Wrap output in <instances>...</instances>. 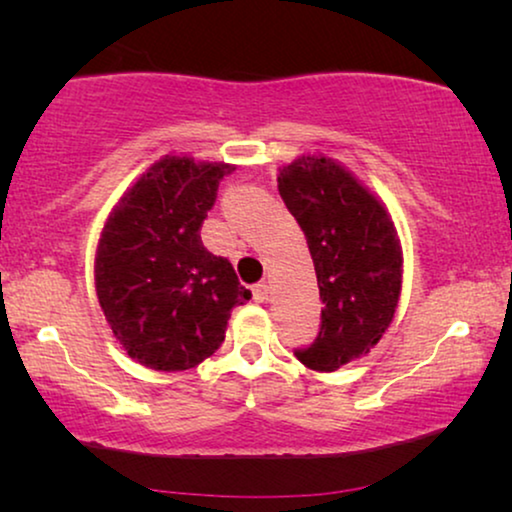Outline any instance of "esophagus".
Instances as JSON below:
<instances>
[{
	"label": "esophagus",
	"mask_w": 512,
	"mask_h": 512,
	"mask_svg": "<svg viewBox=\"0 0 512 512\" xmlns=\"http://www.w3.org/2000/svg\"><path fill=\"white\" fill-rule=\"evenodd\" d=\"M254 300L256 303H265V300H268V284L261 282L254 286Z\"/></svg>",
	"instance_id": "1"
}]
</instances>
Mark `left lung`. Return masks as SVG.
I'll use <instances>...</instances> for the list:
<instances>
[{
	"instance_id": "left-lung-1",
	"label": "left lung",
	"mask_w": 512,
	"mask_h": 512,
	"mask_svg": "<svg viewBox=\"0 0 512 512\" xmlns=\"http://www.w3.org/2000/svg\"><path fill=\"white\" fill-rule=\"evenodd\" d=\"M277 188L310 247L321 296V328L296 352L333 373L382 340L403 286V249L389 209L363 181L324 153L279 167Z\"/></svg>"
}]
</instances>
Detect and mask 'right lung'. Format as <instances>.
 Segmentation results:
<instances>
[{
    "mask_svg": "<svg viewBox=\"0 0 512 512\" xmlns=\"http://www.w3.org/2000/svg\"><path fill=\"white\" fill-rule=\"evenodd\" d=\"M223 160L163 156L111 209L95 251V291L104 319L130 359L179 373L212 356L230 312L251 291L226 258L200 240Z\"/></svg>",
    "mask_w": 512,
    "mask_h": 512,
    "instance_id": "right-lung-1",
    "label": "right lung"
}]
</instances>
